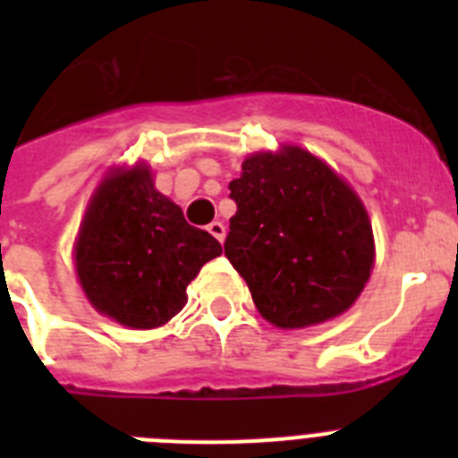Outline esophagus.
Masks as SVG:
<instances>
[{"mask_svg": "<svg viewBox=\"0 0 458 458\" xmlns=\"http://www.w3.org/2000/svg\"><path fill=\"white\" fill-rule=\"evenodd\" d=\"M208 233H210V236H216L217 241L222 242V241H225V236H226V226L222 225L220 220H213L208 225Z\"/></svg>", "mask_w": 458, "mask_h": 458, "instance_id": "1", "label": "esophagus"}]
</instances>
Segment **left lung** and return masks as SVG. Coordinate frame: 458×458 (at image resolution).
I'll return each mask as SVG.
<instances>
[{
    "mask_svg": "<svg viewBox=\"0 0 458 458\" xmlns=\"http://www.w3.org/2000/svg\"><path fill=\"white\" fill-rule=\"evenodd\" d=\"M229 190L236 216L225 254L266 321L305 327L353 305L374 266V236L362 201L333 169L284 147L250 156Z\"/></svg>",
    "mask_w": 458,
    "mask_h": 458,
    "instance_id": "8db88e82",
    "label": "left lung"
}]
</instances>
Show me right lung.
Wrapping results in <instances>:
<instances>
[{
    "mask_svg": "<svg viewBox=\"0 0 458 458\" xmlns=\"http://www.w3.org/2000/svg\"><path fill=\"white\" fill-rule=\"evenodd\" d=\"M220 242L188 225L153 188L147 167L109 174L93 194L75 242V268L91 305L121 326L148 330L176 317Z\"/></svg>",
    "mask_w": 458,
    "mask_h": 458,
    "instance_id": "obj_1",
    "label": "right lung"
}]
</instances>
